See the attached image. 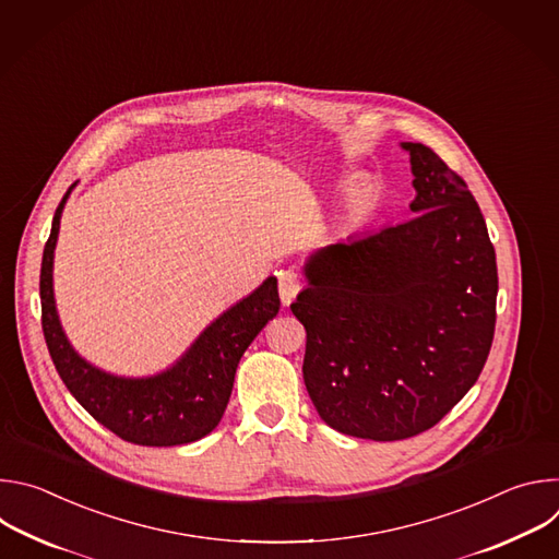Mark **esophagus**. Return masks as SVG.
<instances>
[{
	"label": "esophagus",
	"mask_w": 559,
	"mask_h": 559,
	"mask_svg": "<svg viewBox=\"0 0 559 559\" xmlns=\"http://www.w3.org/2000/svg\"><path fill=\"white\" fill-rule=\"evenodd\" d=\"M298 292H300L298 274L294 270H281L278 272V294H281L283 305H289Z\"/></svg>",
	"instance_id": "34e87169"
}]
</instances>
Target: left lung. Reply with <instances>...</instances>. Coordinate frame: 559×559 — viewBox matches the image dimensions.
Returning a JSON list of instances; mask_svg holds the SVG:
<instances>
[{
	"instance_id": "8db88e82",
	"label": "left lung",
	"mask_w": 559,
	"mask_h": 559,
	"mask_svg": "<svg viewBox=\"0 0 559 559\" xmlns=\"http://www.w3.org/2000/svg\"><path fill=\"white\" fill-rule=\"evenodd\" d=\"M409 152L412 221L313 252L289 305L307 332L302 378L332 429L378 442L438 425L475 384L496 332L498 265L462 177Z\"/></svg>"
}]
</instances>
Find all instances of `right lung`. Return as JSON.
<instances>
[{
  "mask_svg": "<svg viewBox=\"0 0 559 559\" xmlns=\"http://www.w3.org/2000/svg\"><path fill=\"white\" fill-rule=\"evenodd\" d=\"M72 188L74 183L55 212L39 276L41 328L57 373L74 401L126 442L175 447L201 440L223 418L238 360L281 309L276 278H265L259 289L223 311L170 369L147 378L108 373L72 349L55 307L52 259Z\"/></svg>",
  "mask_w": 559,
  "mask_h": 559,
  "instance_id": "obj_1",
  "label": "right lung"
}]
</instances>
